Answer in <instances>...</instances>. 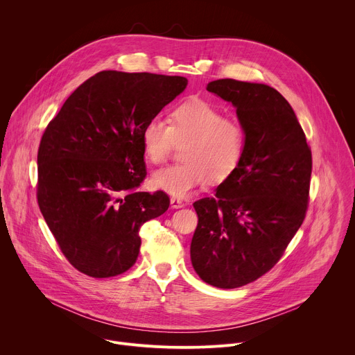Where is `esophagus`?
Returning a JSON list of instances; mask_svg holds the SVG:
<instances>
[{"instance_id": "obj_1", "label": "esophagus", "mask_w": 355, "mask_h": 355, "mask_svg": "<svg viewBox=\"0 0 355 355\" xmlns=\"http://www.w3.org/2000/svg\"><path fill=\"white\" fill-rule=\"evenodd\" d=\"M170 204H171V208H174V209H178V208L185 207V202H184V200H181L180 198H171Z\"/></svg>"}]
</instances>
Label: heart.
Instances as JSON below:
<instances>
[{
  "label": "heart",
  "mask_w": 355,
  "mask_h": 355,
  "mask_svg": "<svg viewBox=\"0 0 355 355\" xmlns=\"http://www.w3.org/2000/svg\"><path fill=\"white\" fill-rule=\"evenodd\" d=\"M144 157L153 164L166 162L175 143H184V163L157 170L151 185L173 196H187L196 187L229 178L240 166L245 148V130L233 118L202 99H191L174 108L168 125L148 121L140 133Z\"/></svg>",
  "instance_id": "1"
}]
</instances>
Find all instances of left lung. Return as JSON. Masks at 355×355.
<instances>
[{
	"label": "left lung",
	"mask_w": 355,
	"mask_h": 355,
	"mask_svg": "<svg viewBox=\"0 0 355 355\" xmlns=\"http://www.w3.org/2000/svg\"><path fill=\"white\" fill-rule=\"evenodd\" d=\"M245 130L244 156L215 198L193 202L191 241L195 272L233 289L268 272L305 219L312 151L288 101L272 87L232 78L211 81Z\"/></svg>",
	"instance_id": "1"
}]
</instances>
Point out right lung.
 <instances>
[{"label":"right lung","instance_id":"right-lung-1","mask_svg":"<svg viewBox=\"0 0 355 355\" xmlns=\"http://www.w3.org/2000/svg\"><path fill=\"white\" fill-rule=\"evenodd\" d=\"M180 76L99 71L47 125L37 151V204L70 264L94 278L128 271L140 226L163 215V191L146 178L143 126L187 88Z\"/></svg>","mask_w":355,"mask_h":355}]
</instances>
